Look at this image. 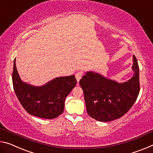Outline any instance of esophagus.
<instances>
[{"label":"esophagus","instance_id":"esophagus-1","mask_svg":"<svg viewBox=\"0 0 153 153\" xmlns=\"http://www.w3.org/2000/svg\"><path fill=\"white\" fill-rule=\"evenodd\" d=\"M82 76H83V74L82 73V72L79 71V72H77V73L76 74V78L77 79V82H79V80L81 79Z\"/></svg>","mask_w":153,"mask_h":153}]
</instances>
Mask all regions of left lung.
Returning <instances> with one entry per match:
<instances>
[{
	"mask_svg": "<svg viewBox=\"0 0 153 153\" xmlns=\"http://www.w3.org/2000/svg\"><path fill=\"white\" fill-rule=\"evenodd\" d=\"M134 75L120 83L94 71H87L80 79L87 113L94 120L108 122L123 116L132 107L140 92L139 66L133 55Z\"/></svg>",
	"mask_w": 153,
	"mask_h": 153,
	"instance_id": "left-lung-1",
	"label": "left lung"
}]
</instances>
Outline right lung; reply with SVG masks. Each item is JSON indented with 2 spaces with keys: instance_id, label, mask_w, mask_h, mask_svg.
<instances>
[{
  "instance_id": "right-lung-1",
  "label": "right lung",
  "mask_w": 153,
  "mask_h": 153,
  "mask_svg": "<svg viewBox=\"0 0 153 153\" xmlns=\"http://www.w3.org/2000/svg\"><path fill=\"white\" fill-rule=\"evenodd\" d=\"M12 79L15 94L24 109L30 115L48 120L63 113L65 98L77 83L73 75L56 77L41 86H33L20 78L15 59Z\"/></svg>"
}]
</instances>
